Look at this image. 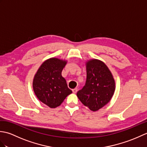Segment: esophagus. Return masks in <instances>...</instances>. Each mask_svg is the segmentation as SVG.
<instances>
[{"label":"esophagus","instance_id":"obj_1","mask_svg":"<svg viewBox=\"0 0 147 147\" xmlns=\"http://www.w3.org/2000/svg\"><path fill=\"white\" fill-rule=\"evenodd\" d=\"M72 91H73V92L74 93H76L78 92V89H77V88L73 89V90H72Z\"/></svg>","mask_w":147,"mask_h":147}]
</instances>
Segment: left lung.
Returning <instances> with one entry per match:
<instances>
[{
    "instance_id": "obj_1",
    "label": "left lung",
    "mask_w": 147,
    "mask_h": 147,
    "mask_svg": "<svg viewBox=\"0 0 147 147\" xmlns=\"http://www.w3.org/2000/svg\"><path fill=\"white\" fill-rule=\"evenodd\" d=\"M86 67L85 85L76 95L84 105L96 111L111 100L115 91V81L108 67L101 61L90 60Z\"/></svg>"
}]
</instances>
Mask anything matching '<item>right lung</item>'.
I'll list each match as a JSON object with an SVG mask.
<instances>
[{"instance_id": "right-lung-1", "label": "right lung", "mask_w": 147, "mask_h": 147, "mask_svg": "<svg viewBox=\"0 0 147 147\" xmlns=\"http://www.w3.org/2000/svg\"><path fill=\"white\" fill-rule=\"evenodd\" d=\"M66 63V61L57 58L49 59L43 62L34 76L33 88L35 94L51 108L60 105L72 93L61 74Z\"/></svg>"}]
</instances>
